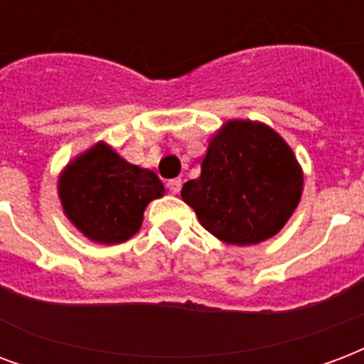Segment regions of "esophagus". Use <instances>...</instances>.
<instances>
[{"label": "esophagus", "instance_id": "obj_1", "mask_svg": "<svg viewBox=\"0 0 364 364\" xmlns=\"http://www.w3.org/2000/svg\"><path fill=\"white\" fill-rule=\"evenodd\" d=\"M181 179H170V181L166 183V187H168V191H170L171 194H177L179 191H181Z\"/></svg>", "mask_w": 364, "mask_h": 364}]
</instances>
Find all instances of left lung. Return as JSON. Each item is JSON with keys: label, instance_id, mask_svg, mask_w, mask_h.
<instances>
[{"label": "left lung", "instance_id": "1", "mask_svg": "<svg viewBox=\"0 0 364 364\" xmlns=\"http://www.w3.org/2000/svg\"><path fill=\"white\" fill-rule=\"evenodd\" d=\"M304 173L288 143L262 122L229 120L208 145L198 179L181 196L208 232L227 244L274 237L298 208Z\"/></svg>", "mask_w": 364, "mask_h": 364}]
</instances>
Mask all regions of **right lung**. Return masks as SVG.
<instances>
[{
  "label": "right lung",
  "mask_w": 364,
  "mask_h": 364,
  "mask_svg": "<svg viewBox=\"0 0 364 364\" xmlns=\"http://www.w3.org/2000/svg\"><path fill=\"white\" fill-rule=\"evenodd\" d=\"M160 196L156 173L126 162L107 143L74 158L59 177L65 215L93 242H126L141 229L149 202Z\"/></svg>",
  "instance_id": "right-lung-1"
}]
</instances>
